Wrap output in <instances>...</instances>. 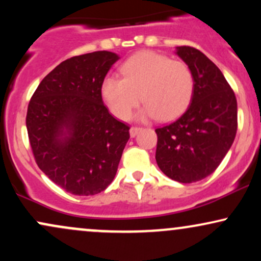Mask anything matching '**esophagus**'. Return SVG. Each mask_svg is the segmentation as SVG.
<instances>
[{
    "mask_svg": "<svg viewBox=\"0 0 261 261\" xmlns=\"http://www.w3.org/2000/svg\"><path fill=\"white\" fill-rule=\"evenodd\" d=\"M140 131H141L140 127H131V128H130V136H131V137H135L137 134L140 133Z\"/></svg>",
    "mask_w": 261,
    "mask_h": 261,
    "instance_id": "34e87169",
    "label": "esophagus"
}]
</instances>
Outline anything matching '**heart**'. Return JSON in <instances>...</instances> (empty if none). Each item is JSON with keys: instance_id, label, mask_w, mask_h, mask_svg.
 I'll return each instance as SVG.
<instances>
[{"instance_id": "b5f03b06", "label": "heart", "mask_w": 261, "mask_h": 261, "mask_svg": "<svg viewBox=\"0 0 261 261\" xmlns=\"http://www.w3.org/2000/svg\"><path fill=\"white\" fill-rule=\"evenodd\" d=\"M124 79L107 76L100 94L114 116L126 120L141 101L145 107L139 119L157 118L170 121L179 118L194 97V76L185 62L154 51H141L121 65Z\"/></svg>"}]
</instances>
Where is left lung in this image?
<instances>
[{"mask_svg": "<svg viewBox=\"0 0 261 261\" xmlns=\"http://www.w3.org/2000/svg\"><path fill=\"white\" fill-rule=\"evenodd\" d=\"M189 66L195 88L190 106L178 120L155 128V161L179 182H195L216 170L237 134V99L223 73L205 54L176 46Z\"/></svg>", "mask_w": 261, "mask_h": 261, "instance_id": "8db88e82", "label": "left lung"}]
</instances>
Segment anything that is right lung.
<instances>
[{"instance_id": "add662e5", "label": "right lung", "mask_w": 261, "mask_h": 261, "mask_svg": "<svg viewBox=\"0 0 261 261\" xmlns=\"http://www.w3.org/2000/svg\"><path fill=\"white\" fill-rule=\"evenodd\" d=\"M120 56L94 51L74 56L44 77L27 113V130L39 168L73 195L106 190L130 134L104 106L101 81Z\"/></svg>"}]
</instances>
